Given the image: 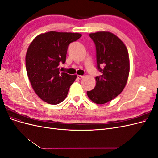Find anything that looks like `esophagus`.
Here are the masks:
<instances>
[{"mask_svg":"<svg viewBox=\"0 0 158 158\" xmlns=\"http://www.w3.org/2000/svg\"><path fill=\"white\" fill-rule=\"evenodd\" d=\"M77 78H78V79H82V78H84V76H82V75H78V76H77Z\"/></svg>","mask_w":158,"mask_h":158,"instance_id":"1","label":"esophagus"}]
</instances>
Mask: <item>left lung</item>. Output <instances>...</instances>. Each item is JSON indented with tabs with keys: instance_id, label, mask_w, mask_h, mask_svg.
Instances as JSON below:
<instances>
[{
	"instance_id": "1",
	"label": "left lung",
	"mask_w": 158,
	"mask_h": 158,
	"mask_svg": "<svg viewBox=\"0 0 158 158\" xmlns=\"http://www.w3.org/2000/svg\"><path fill=\"white\" fill-rule=\"evenodd\" d=\"M89 37L96 47L97 66L102 75L95 77V86L87 95L95 103L104 104L125 87L130 71L128 52L125 44L111 32L92 33Z\"/></svg>"
}]
</instances>
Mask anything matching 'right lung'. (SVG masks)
Here are the masks:
<instances>
[{
  "mask_svg": "<svg viewBox=\"0 0 158 158\" xmlns=\"http://www.w3.org/2000/svg\"><path fill=\"white\" fill-rule=\"evenodd\" d=\"M82 36L78 33L51 31L37 35L28 47L26 66L33 89L43 101L52 105L61 103L67 96L77 76L60 73L69 45Z\"/></svg>",
  "mask_w": 158,
  "mask_h": 158,
  "instance_id": "right-lung-1",
  "label": "right lung"
}]
</instances>
